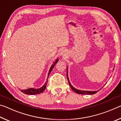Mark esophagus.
I'll use <instances>...</instances> for the list:
<instances>
[{
    "instance_id": "obj_1",
    "label": "esophagus",
    "mask_w": 121,
    "mask_h": 121,
    "mask_svg": "<svg viewBox=\"0 0 121 121\" xmlns=\"http://www.w3.org/2000/svg\"><path fill=\"white\" fill-rule=\"evenodd\" d=\"M60 55H61V56H62L63 57H65V56H66L67 55V53L66 51H65V50H62V51H61Z\"/></svg>"
}]
</instances>
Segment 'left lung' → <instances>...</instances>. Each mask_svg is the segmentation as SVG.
<instances>
[{"mask_svg":"<svg viewBox=\"0 0 121 121\" xmlns=\"http://www.w3.org/2000/svg\"><path fill=\"white\" fill-rule=\"evenodd\" d=\"M67 70H68V69H67ZM67 70V71L68 72V70ZM67 72V79H68V83H69V84L70 85V86L71 87V89H72L73 91L77 93L78 94H81V95H93V94H95L98 91H82V90H77L76 89H75V88L73 87L72 85H71V84L70 83V82H69V78L68 76V73Z\"/></svg>","mask_w":121,"mask_h":121,"instance_id":"left-lung-1","label":"left lung"}]
</instances>
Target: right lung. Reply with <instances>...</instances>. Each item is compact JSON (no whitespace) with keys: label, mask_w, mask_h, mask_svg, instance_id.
Masks as SVG:
<instances>
[{"label":"right lung","mask_w":121,"mask_h":121,"mask_svg":"<svg viewBox=\"0 0 121 121\" xmlns=\"http://www.w3.org/2000/svg\"><path fill=\"white\" fill-rule=\"evenodd\" d=\"M58 61H59L58 59H56V60L55 61V62L53 63V64L52 65H51V68L50 69V70H49V71H48V77L49 75H50V73L51 72V71H52L53 68H54V67L55 66V65H56V63L58 62ZM48 79H47V81L46 82V83H45V84L42 87L39 88V89H34V88H30V89H28L26 90H21V91L22 92H23V93L26 94V95H37V94H39L40 93H42L46 89L47 83H48Z\"/></svg>","instance_id":"right-lung-1"}]
</instances>
